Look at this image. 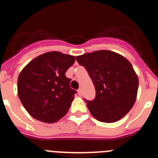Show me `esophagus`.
<instances>
[{
  "label": "esophagus",
  "mask_w": 158,
  "mask_h": 158,
  "mask_svg": "<svg viewBox=\"0 0 158 158\" xmlns=\"http://www.w3.org/2000/svg\"><path fill=\"white\" fill-rule=\"evenodd\" d=\"M77 94L79 96H82V89H79L77 90Z\"/></svg>",
  "instance_id": "obj_1"
}]
</instances>
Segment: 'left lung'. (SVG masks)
<instances>
[{
  "label": "left lung",
  "instance_id": "obj_1",
  "mask_svg": "<svg viewBox=\"0 0 158 158\" xmlns=\"http://www.w3.org/2000/svg\"><path fill=\"white\" fill-rule=\"evenodd\" d=\"M76 59L87 70L95 87V98L84 99L91 114L106 123L126 115L135 103L138 89V78L129 60L108 50L85 53Z\"/></svg>",
  "mask_w": 158,
  "mask_h": 158
}]
</instances>
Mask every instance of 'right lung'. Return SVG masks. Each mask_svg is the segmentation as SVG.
I'll list each match as a JSON object with an SVG mask.
<instances>
[{"label":"right lung","mask_w":158,"mask_h":158,"mask_svg":"<svg viewBox=\"0 0 158 158\" xmlns=\"http://www.w3.org/2000/svg\"><path fill=\"white\" fill-rule=\"evenodd\" d=\"M75 56L48 52L31 60L21 72L17 92L23 106L38 121L53 123L68 112L76 90L70 88L65 72Z\"/></svg>","instance_id":"1"}]
</instances>
